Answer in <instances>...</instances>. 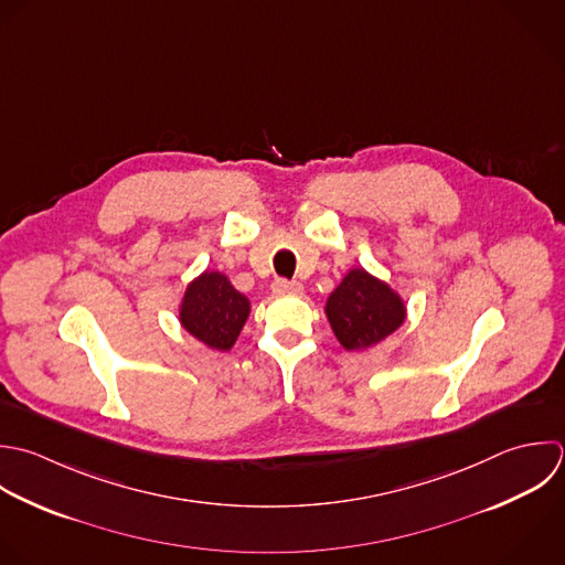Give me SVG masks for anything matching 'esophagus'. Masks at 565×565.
Here are the masks:
<instances>
[{
    "mask_svg": "<svg viewBox=\"0 0 565 565\" xmlns=\"http://www.w3.org/2000/svg\"><path fill=\"white\" fill-rule=\"evenodd\" d=\"M270 288L275 295H301L303 292V286L299 281H288V279H275Z\"/></svg>",
    "mask_w": 565,
    "mask_h": 565,
    "instance_id": "34e87169",
    "label": "esophagus"
}]
</instances>
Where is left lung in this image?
Wrapping results in <instances>:
<instances>
[{"instance_id": "obj_1", "label": "left lung", "mask_w": 565, "mask_h": 565, "mask_svg": "<svg viewBox=\"0 0 565 565\" xmlns=\"http://www.w3.org/2000/svg\"><path fill=\"white\" fill-rule=\"evenodd\" d=\"M323 310L337 341L348 352L379 345L407 319L405 299L385 279L361 266L348 270Z\"/></svg>"}]
</instances>
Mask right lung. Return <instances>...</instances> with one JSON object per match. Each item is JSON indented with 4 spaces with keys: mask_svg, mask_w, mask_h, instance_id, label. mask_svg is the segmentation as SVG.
Masks as SVG:
<instances>
[{
    "mask_svg": "<svg viewBox=\"0 0 565 565\" xmlns=\"http://www.w3.org/2000/svg\"><path fill=\"white\" fill-rule=\"evenodd\" d=\"M250 299L235 290L220 270H204L193 277L178 303V321L184 332L215 352H228L248 315Z\"/></svg>",
    "mask_w": 565,
    "mask_h": 565,
    "instance_id": "1",
    "label": "right lung"
}]
</instances>
